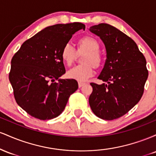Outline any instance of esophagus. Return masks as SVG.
I'll return each mask as SVG.
<instances>
[{
    "label": "esophagus",
    "instance_id": "obj_1",
    "mask_svg": "<svg viewBox=\"0 0 156 156\" xmlns=\"http://www.w3.org/2000/svg\"><path fill=\"white\" fill-rule=\"evenodd\" d=\"M85 83H84V82H78V87H80H80H83V86H84V85H85Z\"/></svg>",
    "mask_w": 156,
    "mask_h": 156
}]
</instances>
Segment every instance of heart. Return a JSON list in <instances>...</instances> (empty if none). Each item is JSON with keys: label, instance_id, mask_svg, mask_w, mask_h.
Instances as JSON below:
<instances>
[{"label": "heart", "instance_id": "heart-1", "mask_svg": "<svg viewBox=\"0 0 156 156\" xmlns=\"http://www.w3.org/2000/svg\"><path fill=\"white\" fill-rule=\"evenodd\" d=\"M77 53H84L81 57L83 64L71 68L67 72V76L78 81H85L93 76L94 67H100L103 62L99 42L94 37L85 36L78 41L77 52L71 44H66L61 51V57L66 65L70 66L76 59Z\"/></svg>", "mask_w": 156, "mask_h": 156}]
</instances>
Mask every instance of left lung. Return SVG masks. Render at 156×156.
<instances>
[{
  "mask_svg": "<svg viewBox=\"0 0 156 156\" xmlns=\"http://www.w3.org/2000/svg\"><path fill=\"white\" fill-rule=\"evenodd\" d=\"M89 31L105 44L107 58L98 78L107 83H90L89 103L97 117L113 120L140 101L148 77L146 59L133 39L115 27L101 23Z\"/></svg>",
  "mask_w": 156,
  "mask_h": 156,
  "instance_id": "left-lung-1",
  "label": "left lung"
}]
</instances>
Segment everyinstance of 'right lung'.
I'll return each instance as SVG.
<instances>
[{
	"mask_svg": "<svg viewBox=\"0 0 156 156\" xmlns=\"http://www.w3.org/2000/svg\"><path fill=\"white\" fill-rule=\"evenodd\" d=\"M80 29H85L80 23L48 26L23 42L12 57L9 78L14 96L32 117L42 120L58 117L78 89L76 80L59 77L66 72L61 51Z\"/></svg>",
	"mask_w": 156,
	"mask_h": 156,
	"instance_id": "right-lung-1",
	"label": "right lung"
}]
</instances>
